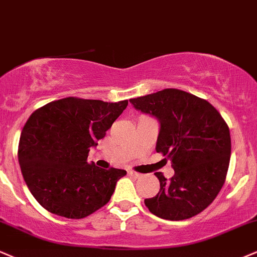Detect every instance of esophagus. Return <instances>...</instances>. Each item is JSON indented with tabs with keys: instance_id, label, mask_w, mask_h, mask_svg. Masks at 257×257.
<instances>
[{
	"instance_id": "esophagus-1",
	"label": "esophagus",
	"mask_w": 257,
	"mask_h": 257,
	"mask_svg": "<svg viewBox=\"0 0 257 257\" xmlns=\"http://www.w3.org/2000/svg\"><path fill=\"white\" fill-rule=\"evenodd\" d=\"M128 175H131V176H134V177H139L141 176V174H138V173H136V172H134V170H128Z\"/></svg>"
}]
</instances>
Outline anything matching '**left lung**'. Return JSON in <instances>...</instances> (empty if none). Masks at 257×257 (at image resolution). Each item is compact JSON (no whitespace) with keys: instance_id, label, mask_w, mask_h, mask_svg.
I'll use <instances>...</instances> for the list:
<instances>
[{"instance_id":"8db88e82","label":"left lung","mask_w":257,"mask_h":257,"mask_svg":"<svg viewBox=\"0 0 257 257\" xmlns=\"http://www.w3.org/2000/svg\"><path fill=\"white\" fill-rule=\"evenodd\" d=\"M130 102L158 120L156 151L172 161L175 172L170 180L155 173L160 192L145 199V206L167 220L196 216L216 199L225 182L231 155L226 122L210 102L173 88Z\"/></svg>"}]
</instances>
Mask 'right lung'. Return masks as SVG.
<instances>
[{
    "label": "right lung",
    "mask_w": 257,
    "mask_h": 257,
    "mask_svg": "<svg viewBox=\"0 0 257 257\" xmlns=\"http://www.w3.org/2000/svg\"><path fill=\"white\" fill-rule=\"evenodd\" d=\"M127 104L65 97L31 114L19 142V164L45 210L81 219L109 201L126 170L102 169L87 158Z\"/></svg>",
    "instance_id": "obj_1"
}]
</instances>
